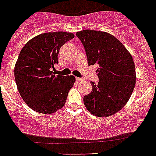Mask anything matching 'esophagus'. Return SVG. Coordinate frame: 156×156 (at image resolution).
<instances>
[{"label":"esophagus","instance_id":"esophagus-1","mask_svg":"<svg viewBox=\"0 0 156 156\" xmlns=\"http://www.w3.org/2000/svg\"><path fill=\"white\" fill-rule=\"evenodd\" d=\"M76 81H83V78H76Z\"/></svg>","mask_w":156,"mask_h":156}]
</instances>
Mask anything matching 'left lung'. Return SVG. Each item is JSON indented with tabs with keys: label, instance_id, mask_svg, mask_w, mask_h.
<instances>
[{
	"label": "left lung",
	"instance_id": "1",
	"mask_svg": "<svg viewBox=\"0 0 156 156\" xmlns=\"http://www.w3.org/2000/svg\"><path fill=\"white\" fill-rule=\"evenodd\" d=\"M76 35L84 45L88 65L97 64L100 81L90 82L92 91L84 97L91 114L108 117L120 111L130 99L136 84L132 56L122 42L105 31L83 30Z\"/></svg>",
	"mask_w": 156,
	"mask_h": 156
}]
</instances>
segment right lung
I'll use <instances>...</instances> for the list:
<instances>
[{
	"label": "right lung",
	"mask_w": 156,
	"mask_h": 156,
	"mask_svg": "<svg viewBox=\"0 0 156 156\" xmlns=\"http://www.w3.org/2000/svg\"><path fill=\"white\" fill-rule=\"evenodd\" d=\"M75 37L72 33L54 31L39 34L29 41L19 55L14 68L16 83L25 103L34 111L52 114L63 107L73 75H56L61 47Z\"/></svg>",
	"instance_id": "add662e5"
}]
</instances>
